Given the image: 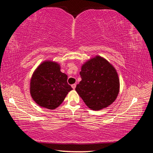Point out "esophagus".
Returning a JSON list of instances; mask_svg holds the SVG:
<instances>
[{
    "mask_svg": "<svg viewBox=\"0 0 153 153\" xmlns=\"http://www.w3.org/2000/svg\"><path fill=\"white\" fill-rule=\"evenodd\" d=\"M71 87H72V88H73V89H75V88H76V84H72L71 85Z\"/></svg>",
    "mask_w": 153,
    "mask_h": 153,
    "instance_id": "esophagus-1",
    "label": "esophagus"
}]
</instances>
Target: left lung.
Listing matches in <instances>:
<instances>
[{
    "label": "left lung",
    "instance_id": "8db88e82",
    "mask_svg": "<svg viewBox=\"0 0 153 153\" xmlns=\"http://www.w3.org/2000/svg\"><path fill=\"white\" fill-rule=\"evenodd\" d=\"M82 80L76 90L88 107L98 111L107 107L117 98L120 79L112 65L100 56L83 65L79 72Z\"/></svg>",
    "mask_w": 153,
    "mask_h": 153
}]
</instances>
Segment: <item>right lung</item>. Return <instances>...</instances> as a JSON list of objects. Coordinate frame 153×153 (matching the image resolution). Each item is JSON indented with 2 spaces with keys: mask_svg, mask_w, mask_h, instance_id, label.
<instances>
[{
  "mask_svg": "<svg viewBox=\"0 0 153 153\" xmlns=\"http://www.w3.org/2000/svg\"><path fill=\"white\" fill-rule=\"evenodd\" d=\"M60 65L45 61L33 72L30 81V94L40 107L55 109L60 105L72 90L67 76L60 71Z\"/></svg>",
  "mask_w": 153,
  "mask_h": 153,
  "instance_id": "add662e5",
  "label": "right lung"
}]
</instances>
